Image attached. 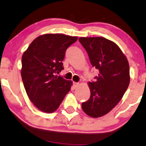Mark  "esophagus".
<instances>
[{
  "label": "esophagus",
  "mask_w": 146,
  "mask_h": 146,
  "mask_svg": "<svg viewBox=\"0 0 146 146\" xmlns=\"http://www.w3.org/2000/svg\"><path fill=\"white\" fill-rule=\"evenodd\" d=\"M73 85H74V87L75 88H76V87L78 86V85H79V84H78V83H77V82H74L73 83Z\"/></svg>",
  "instance_id": "1"
}]
</instances>
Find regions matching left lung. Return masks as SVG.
Listing matches in <instances>:
<instances>
[{"label":"left lung","instance_id":"left-lung-1","mask_svg":"<svg viewBox=\"0 0 146 146\" xmlns=\"http://www.w3.org/2000/svg\"><path fill=\"white\" fill-rule=\"evenodd\" d=\"M91 64L98 70L95 82H89L91 96L82 108L87 115L99 117L121 100L130 83L129 64L117 44L103 37H81Z\"/></svg>","mask_w":146,"mask_h":146}]
</instances>
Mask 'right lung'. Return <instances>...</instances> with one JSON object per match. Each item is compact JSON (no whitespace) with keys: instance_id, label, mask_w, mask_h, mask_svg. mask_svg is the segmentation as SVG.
<instances>
[{"instance_id":"right-lung-1","label":"right lung","mask_w":146,"mask_h":146,"mask_svg":"<svg viewBox=\"0 0 146 146\" xmlns=\"http://www.w3.org/2000/svg\"><path fill=\"white\" fill-rule=\"evenodd\" d=\"M77 36L46 34L35 38L22 56V80L29 99L46 113L59 107L72 82L57 74L63 70L62 61L67 48Z\"/></svg>"}]
</instances>
